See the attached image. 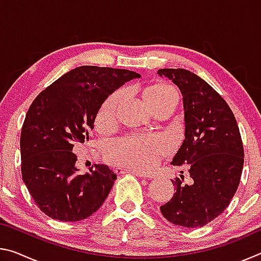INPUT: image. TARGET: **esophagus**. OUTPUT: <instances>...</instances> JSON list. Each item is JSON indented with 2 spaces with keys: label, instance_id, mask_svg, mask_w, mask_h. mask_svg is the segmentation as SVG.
I'll list each match as a JSON object with an SVG mask.
<instances>
[{
  "label": "esophagus",
  "instance_id": "obj_1",
  "mask_svg": "<svg viewBox=\"0 0 261 261\" xmlns=\"http://www.w3.org/2000/svg\"><path fill=\"white\" fill-rule=\"evenodd\" d=\"M115 171H116V173H118V174L130 173V174H134V175H136L137 177H141V178H146V177H147L146 175L143 174V173H140V171L132 170V169H126V168H116V169H115Z\"/></svg>",
  "mask_w": 261,
  "mask_h": 261
}]
</instances>
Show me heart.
<instances>
[{"label": "heart", "instance_id": "1", "mask_svg": "<svg viewBox=\"0 0 261 261\" xmlns=\"http://www.w3.org/2000/svg\"><path fill=\"white\" fill-rule=\"evenodd\" d=\"M124 95V91H116L109 95L96 113L95 124L99 129H108L116 118L117 106ZM145 99L152 106L167 100L178 99L174 86L166 83H156L145 90ZM167 149V141L162 137L138 135L117 139L108 147L106 155L114 165L130 169L149 171L155 167Z\"/></svg>", "mask_w": 261, "mask_h": 261}]
</instances>
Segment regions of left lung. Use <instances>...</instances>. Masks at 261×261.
I'll list each match as a JSON object with an SVG mask.
<instances>
[{
	"label": "left lung",
	"instance_id": "1",
	"mask_svg": "<svg viewBox=\"0 0 261 261\" xmlns=\"http://www.w3.org/2000/svg\"><path fill=\"white\" fill-rule=\"evenodd\" d=\"M183 95L185 139L171 161L190 166L192 184L171 180L176 192L160 207L169 222L202 227L222 213L240 184L244 149L236 118L210 84L185 69H160Z\"/></svg>",
	"mask_w": 261,
	"mask_h": 261
}]
</instances>
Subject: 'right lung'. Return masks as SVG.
Returning <instances> with one entry per match:
<instances>
[{
  "instance_id": "add662e5",
  "label": "right lung",
  "mask_w": 261,
  "mask_h": 261,
  "mask_svg": "<svg viewBox=\"0 0 261 261\" xmlns=\"http://www.w3.org/2000/svg\"><path fill=\"white\" fill-rule=\"evenodd\" d=\"M140 74L83 65L43 90L31 105L20 134L21 176L29 192L51 219L73 222L100 208L116 174L94 165L81 175L73 146L90 140L103 101Z\"/></svg>"
}]
</instances>
